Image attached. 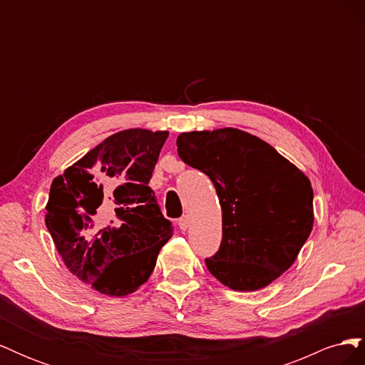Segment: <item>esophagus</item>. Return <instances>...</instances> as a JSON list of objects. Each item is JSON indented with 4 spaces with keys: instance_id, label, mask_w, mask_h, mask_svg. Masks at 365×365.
<instances>
[{
    "instance_id": "obj_1",
    "label": "esophagus",
    "mask_w": 365,
    "mask_h": 365,
    "mask_svg": "<svg viewBox=\"0 0 365 365\" xmlns=\"http://www.w3.org/2000/svg\"><path fill=\"white\" fill-rule=\"evenodd\" d=\"M178 225H180V228H181L182 231H185L187 228H189V217H187V216L180 217V220H178Z\"/></svg>"
}]
</instances>
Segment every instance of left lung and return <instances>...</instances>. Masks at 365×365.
<instances>
[{"mask_svg": "<svg viewBox=\"0 0 365 365\" xmlns=\"http://www.w3.org/2000/svg\"><path fill=\"white\" fill-rule=\"evenodd\" d=\"M180 158L212 180L222 207V242L208 271L235 291H256L295 262L314 224L307 176L268 143L225 128L185 132Z\"/></svg>", "mask_w": 365, "mask_h": 365, "instance_id": "obj_1", "label": "left lung"}]
</instances>
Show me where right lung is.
I'll list each match as a JSON object with an SVG mask.
<instances>
[{
	"mask_svg": "<svg viewBox=\"0 0 365 365\" xmlns=\"http://www.w3.org/2000/svg\"><path fill=\"white\" fill-rule=\"evenodd\" d=\"M168 135L117 132L53 180L46 225L67 268L98 292H134L173 235L149 187Z\"/></svg>",
	"mask_w": 365,
	"mask_h": 365,
	"instance_id": "add662e5",
	"label": "right lung"
}]
</instances>
